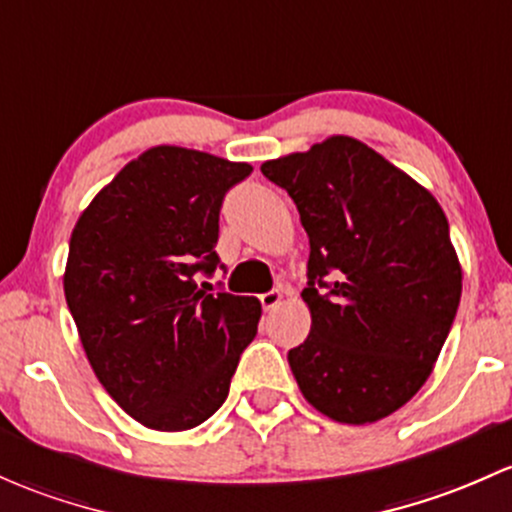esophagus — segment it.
Here are the masks:
<instances>
[{"label": "esophagus", "instance_id": "obj_1", "mask_svg": "<svg viewBox=\"0 0 512 512\" xmlns=\"http://www.w3.org/2000/svg\"><path fill=\"white\" fill-rule=\"evenodd\" d=\"M260 301L265 311H272V308H277L279 303H282V294H279V291H267V294L260 296Z\"/></svg>", "mask_w": 512, "mask_h": 512}]
</instances>
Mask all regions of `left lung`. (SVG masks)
Returning <instances> with one entry per match:
<instances>
[{"label": "left lung", "instance_id": "1", "mask_svg": "<svg viewBox=\"0 0 512 512\" xmlns=\"http://www.w3.org/2000/svg\"><path fill=\"white\" fill-rule=\"evenodd\" d=\"M308 233L311 333L289 350L308 403L347 425L376 423L420 391L462 296L445 211L369 145L333 136L267 160Z\"/></svg>", "mask_w": 512, "mask_h": 512}]
</instances>
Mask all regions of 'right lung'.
Here are the masks:
<instances>
[{"label": "right lung", "instance_id": "1", "mask_svg": "<svg viewBox=\"0 0 512 512\" xmlns=\"http://www.w3.org/2000/svg\"><path fill=\"white\" fill-rule=\"evenodd\" d=\"M252 167L145 150L94 196L70 238L65 299L106 393L140 425L192 430L226 401L257 335L255 296L211 294L223 196ZM223 267V265H221Z\"/></svg>", "mask_w": 512, "mask_h": 512}]
</instances>
